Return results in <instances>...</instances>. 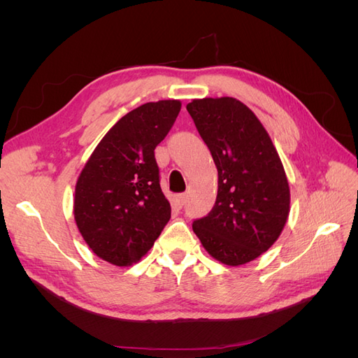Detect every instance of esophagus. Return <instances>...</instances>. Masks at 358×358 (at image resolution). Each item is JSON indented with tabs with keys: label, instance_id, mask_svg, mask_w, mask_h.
<instances>
[{
	"label": "esophagus",
	"instance_id": "obj_1",
	"mask_svg": "<svg viewBox=\"0 0 358 358\" xmlns=\"http://www.w3.org/2000/svg\"><path fill=\"white\" fill-rule=\"evenodd\" d=\"M185 200H187V196L185 194H178V196L173 197V206H175L176 209H180L183 204H185Z\"/></svg>",
	"mask_w": 358,
	"mask_h": 358
}]
</instances>
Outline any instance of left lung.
Here are the masks:
<instances>
[{"label": "left lung", "mask_w": 358, "mask_h": 358, "mask_svg": "<svg viewBox=\"0 0 358 358\" xmlns=\"http://www.w3.org/2000/svg\"><path fill=\"white\" fill-rule=\"evenodd\" d=\"M187 110L218 169L213 209L192 230L215 259L246 264L278 241L288 220L282 161L255 113L233 96L192 100Z\"/></svg>", "instance_id": "left-lung-1"}]
</instances>
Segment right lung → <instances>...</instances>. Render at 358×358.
I'll return each mask as SVG.
<instances>
[{
    "instance_id": "right-lung-1",
    "label": "right lung",
    "mask_w": 358,
    "mask_h": 358,
    "mask_svg": "<svg viewBox=\"0 0 358 358\" xmlns=\"http://www.w3.org/2000/svg\"><path fill=\"white\" fill-rule=\"evenodd\" d=\"M179 100L142 104L106 133L80 171L74 221L92 252L113 266L146 255L170 220L154 150L180 112Z\"/></svg>"
}]
</instances>
